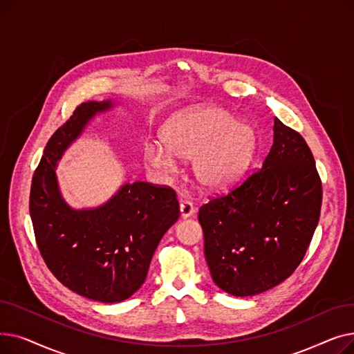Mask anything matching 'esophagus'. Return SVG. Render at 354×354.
I'll return each instance as SVG.
<instances>
[{"label":"esophagus","mask_w":354,"mask_h":354,"mask_svg":"<svg viewBox=\"0 0 354 354\" xmlns=\"http://www.w3.org/2000/svg\"><path fill=\"white\" fill-rule=\"evenodd\" d=\"M195 212L194 203L191 201H182L180 202V216L182 218H189Z\"/></svg>","instance_id":"esophagus-1"}]
</instances>
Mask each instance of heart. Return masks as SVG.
<instances>
[{
	"label": "heart",
	"mask_w": 354,
	"mask_h": 354,
	"mask_svg": "<svg viewBox=\"0 0 354 354\" xmlns=\"http://www.w3.org/2000/svg\"><path fill=\"white\" fill-rule=\"evenodd\" d=\"M257 152L254 127L232 119L227 110L207 106L191 109L165 127V140L145 146V160L162 172L175 169L176 156L194 158V176L209 192L230 188L250 167Z\"/></svg>",
	"instance_id": "b5f03b06"
}]
</instances>
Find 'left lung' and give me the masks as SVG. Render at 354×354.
<instances>
[{"label":"left lung","mask_w":354,"mask_h":354,"mask_svg":"<svg viewBox=\"0 0 354 354\" xmlns=\"http://www.w3.org/2000/svg\"><path fill=\"white\" fill-rule=\"evenodd\" d=\"M322 198L308 145L275 118L261 169L199 208L214 283L231 295L248 297L287 280L311 243Z\"/></svg>","instance_id":"8db88e82"}]
</instances>
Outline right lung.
Returning <instances> with one entry per match:
<instances>
[{
	"instance_id": "1",
	"label": "right lung",
	"mask_w": 354,
	"mask_h": 354,
	"mask_svg": "<svg viewBox=\"0 0 354 354\" xmlns=\"http://www.w3.org/2000/svg\"><path fill=\"white\" fill-rule=\"evenodd\" d=\"M113 107L86 102L50 138L31 182L30 216L48 270L68 290L100 303H120L145 283L163 234L179 218L169 187L126 183L103 205L74 209L59 189L55 166L87 123Z\"/></svg>"
}]
</instances>
